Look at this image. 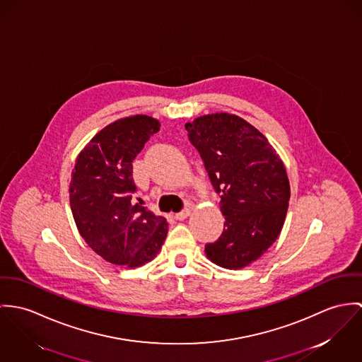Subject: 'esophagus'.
Wrapping results in <instances>:
<instances>
[{
  "label": "esophagus",
  "mask_w": 362,
  "mask_h": 362,
  "mask_svg": "<svg viewBox=\"0 0 362 362\" xmlns=\"http://www.w3.org/2000/svg\"><path fill=\"white\" fill-rule=\"evenodd\" d=\"M190 212H192V209H190V208H185L183 211H180V212L175 214V218H176L177 221H185V219L190 215Z\"/></svg>",
  "instance_id": "1"
}]
</instances>
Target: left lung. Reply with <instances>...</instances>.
Returning a JSON list of instances; mask_svg holds the SVG:
<instances>
[{
  "instance_id": "left-lung-1",
  "label": "left lung",
  "mask_w": 362,
  "mask_h": 362,
  "mask_svg": "<svg viewBox=\"0 0 362 362\" xmlns=\"http://www.w3.org/2000/svg\"><path fill=\"white\" fill-rule=\"evenodd\" d=\"M185 126L226 219L222 236L205 245V254L222 268H245L281 235L290 200L284 163L268 139L235 114H208Z\"/></svg>"
}]
</instances>
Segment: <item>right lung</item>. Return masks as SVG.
Instances as JSON below:
<instances>
[{
    "label": "right lung",
    "mask_w": 362,
    "mask_h": 362,
    "mask_svg": "<svg viewBox=\"0 0 362 362\" xmlns=\"http://www.w3.org/2000/svg\"><path fill=\"white\" fill-rule=\"evenodd\" d=\"M161 123L130 115L101 129L81 150L69 185V200L83 240L107 262L139 268L153 261L168 235V222L132 204L133 165Z\"/></svg>",
    "instance_id": "right-lung-1"
}]
</instances>
